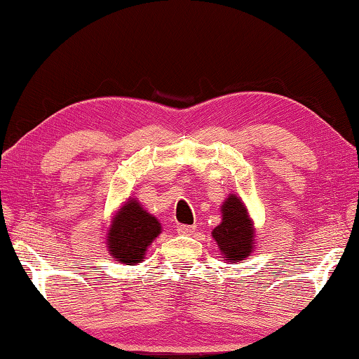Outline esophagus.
I'll use <instances>...</instances> for the list:
<instances>
[{
	"mask_svg": "<svg viewBox=\"0 0 359 359\" xmlns=\"http://www.w3.org/2000/svg\"><path fill=\"white\" fill-rule=\"evenodd\" d=\"M196 230V225H176V232L180 235H191Z\"/></svg>",
	"mask_w": 359,
	"mask_h": 359,
	"instance_id": "1",
	"label": "esophagus"
}]
</instances>
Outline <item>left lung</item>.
Instances as JSON below:
<instances>
[{"label": "left lung", "instance_id": "8db88e82", "mask_svg": "<svg viewBox=\"0 0 359 359\" xmlns=\"http://www.w3.org/2000/svg\"><path fill=\"white\" fill-rule=\"evenodd\" d=\"M220 209L222 222L212 230V238L217 242L225 262L235 264L248 258L253 252V220L250 219L242 199L235 194H230Z\"/></svg>", "mask_w": 359, "mask_h": 359}]
</instances>
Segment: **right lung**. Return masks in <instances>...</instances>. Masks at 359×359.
<instances>
[{
  "instance_id": "add662e5",
  "label": "right lung",
  "mask_w": 359,
  "mask_h": 359,
  "mask_svg": "<svg viewBox=\"0 0 359 359\" xmlns=\"http://www.w3.org/2000/svg\"><path fill=\"white\" fill-rule=\"evenodd\" d=\"M161 232L158 219L147 212L137 199L129 198L112 217L107 230V248L116 262L134 266L142 263L149 245Z\"/></svg>"
}]
</instances>
